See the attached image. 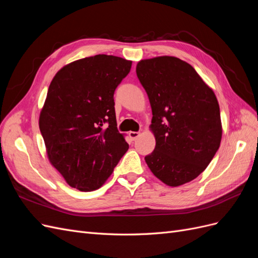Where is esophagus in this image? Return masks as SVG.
<instances>
[{
	"label": "esophagus",
	"instance_id": "obj_1",
	"mask_svg": "<svg viewBox=\"0 0 258 258\" xmlns=\"http://www.w3.org/2000/svg\"><path fill=\"white\" fill-rule=\"evenodd\" d=\"M140 136V132H137V131H130L129 132V137L130 139L132 140V141H135V140H137V138Z\"/></svg>",
	"mask_w": 258,
	"mask_h": 258
}]
</instances>
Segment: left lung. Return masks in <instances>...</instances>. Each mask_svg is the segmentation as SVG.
<instances>
[{"mask_svg":"<svg viewBox=\"0 0 258 258\" xmlns=\"http://www.w3.org/2000/svg\"><path fill=\"white\" fill-rule=\"evenodd\" d=\"M137 75L152 106L156 139L148 168L169 186L196 178L213 159L222 139L213 90L190 64L169 56L141 60Z\"/></svg>","mask_w":258,"mask_h":258,"instance_id":"obj_1","label":"left lung"}]
</instances>
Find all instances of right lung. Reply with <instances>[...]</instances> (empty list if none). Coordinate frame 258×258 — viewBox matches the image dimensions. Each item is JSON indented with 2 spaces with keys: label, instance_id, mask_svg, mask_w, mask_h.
I'll return each instance as SVG.
<instances>
[{
  "label": "right lung",
  "instance_id": "add662e5",
  "mask_svg": "<svg viewBox=\"0 0 258 258\" xmlns=\"http://www.w3.org/2000/svg\"><path fill=\"white\" fill-rule=\"evenodd\" d=\"M131 64L97 54L63 67L49 85L40 130L51 165L76 189H98L128 151L117 130L114 92Z\"/></svg>",
  "mask_w": 258,
  "mask_h": 258
}]
</instances>
